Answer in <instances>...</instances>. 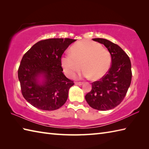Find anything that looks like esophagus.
I'll return each instance as SVG.
<instances>
[{
  "mask_svg": "<svg viewBox=\"0 0 149 149\" xmlns=\"http://www.w3.org/2000/svg\"><path fill=\"white\" fill-rule=\"evenodd\" d=\"M75 84L76 85H82V84H83V82H75Z\"/></svg>",
  "mask_w": 149,
  "mask_h": 149,
  "instance_id": "obj_1",
  "label": "esophagus"
}]
</instances>
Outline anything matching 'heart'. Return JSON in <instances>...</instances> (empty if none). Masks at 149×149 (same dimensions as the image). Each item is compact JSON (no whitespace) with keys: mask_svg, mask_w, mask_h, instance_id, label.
Wrapping results in <instances>:
<instances>
[{"mask_svg":"<svg viewBox=\"0 0 149 149\" xmlns=\"http://www.w3.org/2000/svg\"><path fill=\"white\" fill-rule=\"evenodd\" d=\"M61 63L63 70L70 77H74L83 68L84 77L98 79L108 72L111 56L100 44L84 40L73 45L70 54L63 56Z\"/></svg>","mask_w":149,"mask_h":149,"instance_id":"heart-1","label":"heart"}]
</instances>
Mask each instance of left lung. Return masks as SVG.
Wrapping results in <instances>:
<instances>
[{"label":"left lung","instance_id":"1","mask_svg":"<svg viewBox=\"0 0 149 149\" xmlns=\"http://www.w3.org/2000/svg\"><path fill=\"white\" fill-rule=\"evenodd\" d=\"M93 41L104 44L111 56V65L108 72L99 81H94L92 89L85 99L95 109L106 111L122 102L131 83V63L128 55L118 45L104 38Z\"/></svg>","mask_w":149,"mask_h":149}]
</instances>
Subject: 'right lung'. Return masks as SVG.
Returning a JSON list of instances; mask_svg holds the SVG:
<instances>
[{"label":"right lung","mask_w":149,"mask_h":149,"mask_svg":"<svg viewBox=\"0 0 149 149\" xmlns=\"http://www.w3.org/2000/svg\"><path fill=\"white\" fill-rule=\"evenodd\" d=\"M76 40L51 38L41 40L24 55L18 70L22 94L38 109L53 111L60 108L68 99L74 81L63 73L61 59L68 46ZM41 74L43 85L37 83Z\"/></svg>","instance_id":"1"}]
</instances>
